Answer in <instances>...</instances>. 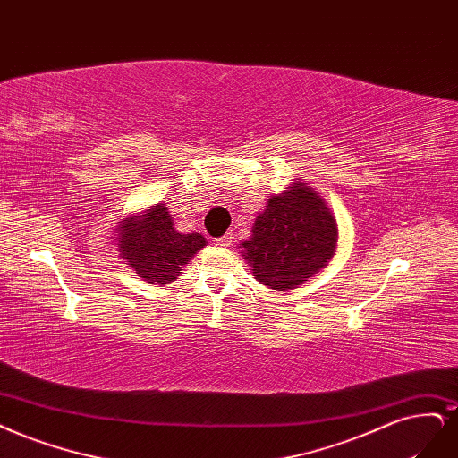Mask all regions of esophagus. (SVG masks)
<instances>
[{"label":"esophagus","mask_w":458,"mask_h":458,"mask_svg":"<svg viewBox=\"0 0 458 458\" xmlns=\"http://www.w3.org/2000/svg\"><path fill=\"white\" fill-rule=\"evenodd\" d=\"M231 242H233V236L231 234H224V236H219V239L214 241L216 246H229Z\"/></svg>","instance_id":"1"}]
</instances>
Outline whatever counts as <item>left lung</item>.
Masks as SVG:
<instances>
[{
	"instance_id": "8db88e82",
	"label": "left lung",
	"mask_w": 458,
	"mask_h": 458,
	"mask_svg": "<svg viewBox=\"0 0 458 458\" xmlns=\"http://www.w3.org/2000/svg\"><path fill=\"white\" fill-rule=\"evenodd\" d=\"M339 229L324 199L303 182L267 200L251 236L239 248L251 275L271 290H293L326 269Z\"/></svg>"
}]
</instances>
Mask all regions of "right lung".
<instances>
[{
    "mask_svg": "<svg viewBox=\"0 0 458 458\" xmlns=\"http://www.w3.org/2000/svg\"><path fill=\"white\" fill-rule=\"evenodd\" d=\"M115 241L119 256L127 259L136 276L157 286L176 280L182 267L207 246L202 234L180 233L168 207L161 202L144 214L129 216L119 222Z\"/></svg>",
    "mask_w": 458,
    "mask_h": 458,
    "instance_id": "add662e5",
    "label": "right lung"
}]
</instances>
